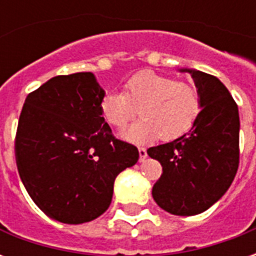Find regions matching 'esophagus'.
Wrapping results in <instances>:
<instances>
[{
  "mask_svg": "<svg viewBox=\"0 0 256 256\" xmlns=\"http://www.w3.org/2000/svg\"><path fill=\"white\" fill-rule=\"evenodd\" d=\"M138 154H140V160H144L146 158V150L145 148H138Z\"/></svg>",
  "mask_w": 256,
  "mask_h": 256,
  "instance_id": "34e87169",
  "label": "esophagus"
}]
</instances>
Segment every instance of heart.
Returning <instances> with one entry per match:
<instances>
[{
  "label": "heart",
  "mask_w": 256,
  "mask_h": 256,
  "mask_svg": "<svg viewBox=\"0 0 256 256\" xmlns=\"http://www.w3.org/2000/svg\"><path fill=\"white\" fill-rule=\"evenodd\" d=\"M124 138L145 142L159 138L174 140L186 133L202 111L198 89L186 82H176L154 71H141L123 84V93L108 92L100 101V111L106 123L123 128L137 115Z\"/></svg>",
  "instance_id": "obj_1"
}]
</instances>
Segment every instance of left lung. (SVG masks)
Returning a JSON list of instances; mask_svg holds the SVG:
<instances>
[{
    "label": "left lung",
    "instance_id": "1",
    "mask_svg": "<svg viewBox=\"0 0 256 256\" xmlns=\"http://www.w3.org/2000/svg\"><path fill=\"white\" fill-rule=\"evenodd\" d=\"M192 75L202 111L188 133L146 150L163 167L152 188L158 206L174 215H196L220 200L238 168L240 118L236 101L220 79L198 70Z\"/></svg>",
    "mask_w": 256,
    "mask_h": 256
}]
</instances>
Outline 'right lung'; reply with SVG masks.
Masks as SVG:
<instances>
[{"label": "right lung", "mask_w": 256, "mask_h": 256, "mask_svg": "<svg viewBox=\"0 0 256 256\" xmlns=\"http://www.w3.org/2000/svg\"><path fill=\"white\" fill-rule=\"evenodd\" d=\"M106 94L92 72L58 75L31 92L14 140L18 172L32 202L52 220L78 225L110 207L118 174L138 160L114 137L100 111Z\"/></svg>", "instance_id": "obj_1"}]
</instances>
